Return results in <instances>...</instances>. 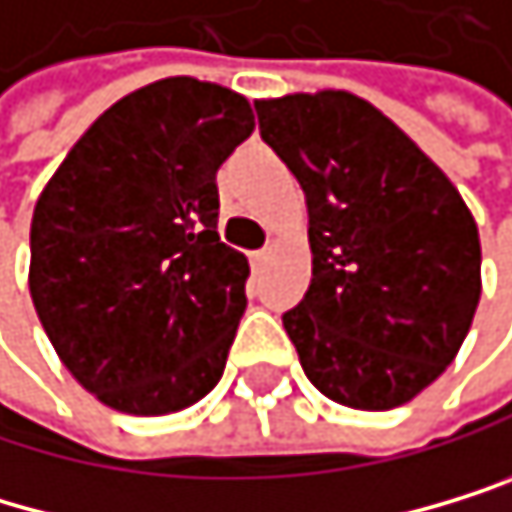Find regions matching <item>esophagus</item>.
Wrapping results in <instances>:
<instances>
[{
    "mask_svg": "<svg viewBox=\"0 0 512 512\" xmlns=\"http://www.w3.org/2000/svg\"><path fill=\"white\" fill-rule=\"evenodd\" d=\"M270 261V251L261 248V251H251V270H264V264Z\"/></svg>",
    "mask_w": 512,
    "mask_h": 512,
    "instance_id": "34e87169",
    "label": "esophagus"
}]
</instances>
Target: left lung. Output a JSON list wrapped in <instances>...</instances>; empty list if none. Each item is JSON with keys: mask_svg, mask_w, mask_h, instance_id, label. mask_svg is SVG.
Listing matches in <instances>:
<instances>
[{"mask_svg": "<svg viewBox=\"0 0 512 512\" xmlns=\"http://www.w3.org/2000/svg\"><path fill=\"white\" fill-rule=\"evenodd\" d=\"M261 138L308 204L311 286L283 314L327 400L387 412L447 371L482 295V242L456 185L349 90L258 100Z\"/></svg>", "mask_w": 512, "mask_h": 512, "instance_id": "1", "label": "left lung"}]
</instances>
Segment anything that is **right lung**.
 Segmentation results:
<instances>
[{
    "label": "right lung",
    "mask_w": 512,
    "mask_h": 512,
    "mask_svg": "<svg viewBox=\"0 0 512 512\" xmlns=\"http://www.w3.org/2000/svg\"><path fill=\"white\" fill-rule=\"evenodd\" d=\"M251 131L242 94L163 78L112 103L40 191L30 299L103 406L169 415L223 377L248 258L220 242L217 169Z\"/></svg>",
    "instance_id": "add662e5"
}]
</instances>
